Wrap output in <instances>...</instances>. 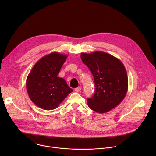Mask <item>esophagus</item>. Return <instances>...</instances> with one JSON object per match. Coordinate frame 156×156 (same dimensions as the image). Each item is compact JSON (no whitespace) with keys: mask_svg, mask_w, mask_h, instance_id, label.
<instances>
[{"mask_svg":"<svg viewBox=\"0 0 156 156\" xmlns=\"http://www.w3.org/2000/svg\"><path fill=\"white\" fill-rule=\"evenodd\" d=\"M81 88L80 87H76L75 89V91L76 92H80L81 91Z\"/></svg>","mask_w":156,"mask_h":156,"instance_id":"obj_1","label":"esophagus"}]
</instances>
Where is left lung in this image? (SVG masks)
Here are the masks:
<instances>
[{"label": "left lung", "instance_id": "1", "mask_svg": "<svg viewBox=\"0 0 156 156\" xmlns=\"http://www.w3.org/2000/svg\"><path fill=\"white\" fill-rule=\"evenodd\" d=\"M82 62L90 69L94 80L95 93L87 99V105L98 113H105L125 98L128 80L122 62L108 53L96 51L81 53Z\"/></svg>", "mask_w": 156, "mask_h": 156}]
</instances>
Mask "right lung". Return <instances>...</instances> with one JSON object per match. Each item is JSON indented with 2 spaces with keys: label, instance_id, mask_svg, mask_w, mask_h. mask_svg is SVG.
Segmentation results:
<instances>
[{
  "label": "right lung",
  "instance_id": "1",
  "mask_svg": "<svg viewBox=\"0 0 156 156\" xmlns=\"http://www.w3.org/2000/svg\"><path fill=\"white\" fill-rule=\"evenodd\" d=\"M68 55L52 52L34 65L27 78V90L31 101L39 107L51 110L73 91L65 80L57 76Z\"/></svg>",
  "mask_w": 156,
  "mask_h": 156
}]
</instances>
